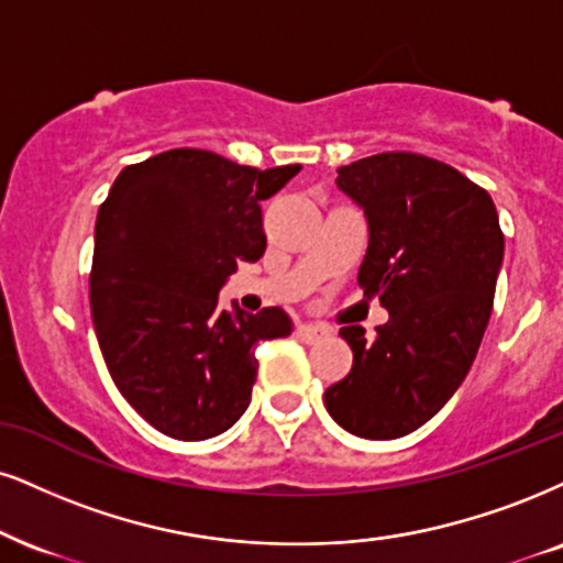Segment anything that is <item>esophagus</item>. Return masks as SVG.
<instances>
[{
    "label": "esophagus",
    "mask_w": 563,
    "mask_h": 563,
    "mask_svg": "<svg viewBox=\"0 0 563 563\" xmlns=\"http://www.w3.org/2000/svg\"><path fill=\"white\" fill-rule=\"evenodd\" d=\"M295 334H297V339H302V342H318V339H323L325 334H329V331L325 329H321V325H310V323H300L295 329Z\"/></svg>",
    "instance_id": "1"
}]
</instances>
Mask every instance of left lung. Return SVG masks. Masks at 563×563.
I'll list each match as a JSON object with an SVG mask.
<instances>
[{"instance_id":"8db88e82","label":"left lung","mask_w":563,"mask_h":563,"mask_svg":"<svg viewBox=\"0 0 563 563\" xmlns=\"http://www.w3.org/2000/svg\"><path fill=\"white\" fill-rule=\"evenodd\" d=\"M339 190L365 211L363 295L388 321L339 334L352 371L323 405L346 433L386 441L433 418L467 376L494 310L504 232L481 185L435 158L386 151L339 169Z\"/></svg>"}]
</instances>
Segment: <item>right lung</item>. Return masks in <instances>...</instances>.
Wrapping results in <instances>:
<instances>
[{"label":"right lung","mask_w":563,"mask_h":563,"mask_svg":"<svg viewBox=\"0 0 563 563\" xmlns=\"http://www.w3.org/2000/svg\"><path fill=\"white\" fill-rule=\"evenodd\" d=\"M300 164L255 169L200 148L130 164L96 219L90 316L130 407L177 441L224 433L250 405L255 344L292 334L282 308L234 316L219 289L266 250L261 200Z\"/></svg>","instance_id":"obj_1"}]
</instances>
